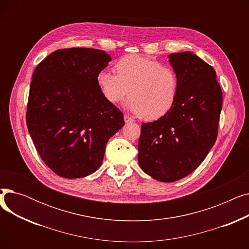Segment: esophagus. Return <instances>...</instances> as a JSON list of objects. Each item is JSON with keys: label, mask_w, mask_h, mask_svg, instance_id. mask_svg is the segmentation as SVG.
Masks as SVG:
<instances>
[{"label": "esophagus", "mask_w": 249, "mask_h": 249, "mask_svg": "<svg viewBox=\"0 0 249 249\" xmlns=\"http://www.w3.org/2000/svg\"><path fill=\"white\" fill-rule=\"evenodd\" d=\"M124 121H125L126 123H131V122L134 121V119H133L132 117H130V116H128V115H124Z\"/></svg>", "instance_id": "1"}]
</instances>
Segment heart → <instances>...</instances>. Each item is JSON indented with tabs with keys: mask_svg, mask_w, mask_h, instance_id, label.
Masks as SVG:
<instances>
[{
	"mask_svg": "<svg viewBox=\"0 0 249 249\" xmlns=\"http://www.w3.org/2000/svg\"><path fill=\"white\" fill-rule=\"evenodd\" d=\"M117 73L102 71L97 83L110 103L128 96L127 107L144 120H155L172 109L178 95L175 71L148 57L130 54L115 65Z\"/></svg>",
	"mask_w": 249,
	"mask_h": 249,
	"instance_id": "b5f03b06",
	"label": "heart"
}]
</instances>
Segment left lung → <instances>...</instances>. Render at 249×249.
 Wrapping results in <instances>:
<instances>
[{"mask_svg":"<svg viewBox=\"0 0 249 249\" xmlns=\"http://www.w3.org/2000/svg\"><path fill=\"white\" fill-rule=\"evenodd\" d=\"M178 77L172 109L143 123L138 163L152 178L172 182L189 176L205 160L218 134L222 90L215 70L191 51L168 55Z\"/></svg>","mask_w":249,"mask_h":249,"instance_id":"1","label":"left lung"}]
</instances>
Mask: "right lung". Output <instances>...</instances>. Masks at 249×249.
I'll return each instance as SVG.
<instances>
[{
    "mask_svg": "<svg viewBox=\"0 0 249 249\" xmlns=\"http://www.w3.org/2000/svg\"><path fill=\"white\" fill-rule=\"evenodd\" d=\"M111 60L100 49H61L33 72L26 122L40 158L59 177L95 173L108 140L125 125L123 114L97 83Z\"/></svg>",
    "mask_w": 249,
    "mask_h": 249,
    "instance_id": "add662e5",
    "label": "right lung"
}]
</instances>
